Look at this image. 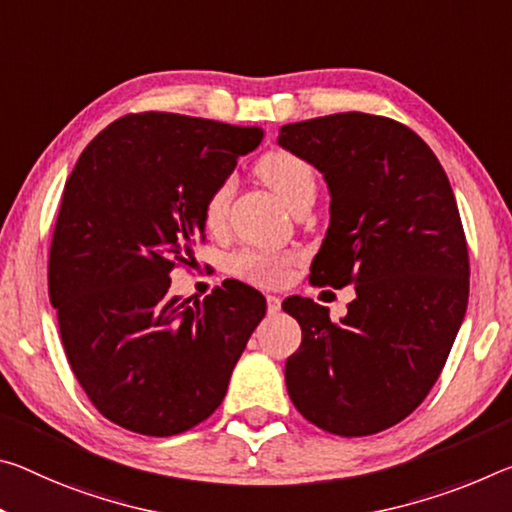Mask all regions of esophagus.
I'll return each instance as SVG.
<instances>
[{
	"instance_id": "1",
	"label": "esophagus",
	"mask_w": 512,
	"mask_h": 512,
	"mask_svg": "<svg viewBox=\"0 0 512 512\" xmlns=\"http://www.w3.org/2000/svg\"><path fill=\"white\" fill-rule=\"evenodd\" d=\"M280 307H282V300L278 296L266 298V310H269V314H278Z\"/></svg>"
}]
</instances>
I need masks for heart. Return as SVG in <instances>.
<instances>
[{"label": "heart", "mask_w": 512, "mask_h": 512, "mask_svg": "<svg viewBox=\"0 0 512 512\" xmlns=\"http://www.w3.org/2000/svg\"><path fill=\"white\" fill-rule=\"evenodd\" d=\"M255 173L259 175L269 189L289 207H296L298 202L312 200L316 193V175L314 168L307 159L291 150L275 148L264 154L257 161ZM234 193V182L230 177H223L216 182L202 202V221L209 230H221L230 212V202ZM294 264V257L289 255H271V253H255L246 250L232 257L230 271L239 280L253 282V285L275 287L282 285L289 278V269Z\"/></svg>", "instance_id": "b5f03b06"}]
</instances>
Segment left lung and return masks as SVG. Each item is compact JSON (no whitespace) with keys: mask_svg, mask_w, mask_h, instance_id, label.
<instances>
[{"mask_svg":"<svg viewBox=\"0 0 512 512\" xmlns=\"http://www.w3.org/2000/svg\"><path fill=\"white\" fill-rule=\"evenodd\" d=\"M278 143L330 186V227L310 282L358 294L342 321L312 298L282 303L303 330L285 364L289 399L326 433H380L431 392L467 310L456 196L433 150L399 120L332 113L285 125Z\"/></svg>","mask_w":512,"mask_h":512,"instance_id":"8db88e82","label":"left lung"}]
</instances>
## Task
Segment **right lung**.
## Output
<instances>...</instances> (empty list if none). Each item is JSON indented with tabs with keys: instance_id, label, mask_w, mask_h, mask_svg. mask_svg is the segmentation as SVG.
Listing matches in <instances>:
<instances>
[{
	"instance_id": "1",
	"label": "right lung",
	"mask_w": 512,
	"mask_h": 512,
	"mask_svg": "<svg viewBox=\"0 0 512 512\" xmlns=\"http://www.w3.org/2000/svg\"><path fill=\"white\" fill-rule=\"evenodd\" d=\"M262 127L141 111L86 145L63 189L47 285L70 369L102 417L170 437L221 405L266 300L225 280L170 296L205 243L202 202L253 152Z\"/></svg>"
}]
</instances>
